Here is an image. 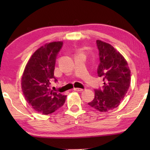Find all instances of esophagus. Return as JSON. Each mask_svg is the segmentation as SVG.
<instances>
[{"label":"esophagus","mask_w":150,"mask_h":150,"mask_svg":"<svg viewBox=\"0 0 150 150\" xmlns=\"http://www.w3.org/2000/svg\"><path fill=\"white\" fill-rule=\"evenodd\" d=\"M74 91H76L78 92H81L83 91V89H81V88H74Z\"/></svg>","instance_id":"obj_1"}]
</instances>
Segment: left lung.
Returning <instances> with one entry per match:
<instances>
[{
	"label": "left lung",
	"mask_w": 150,
	"mask_h": 150,
	"mask_svg": "<svg viewBox=\"0 0 150 150\" xmlns=\"http://www.w3.org/2000/svg\"><path fill=\"white\" fill-rule=\"evenodd\" d=\"M99 50V77L103 78V90H94L95 97L88 104L100 112H107L120 105L130 87V70L121 53L108 43L96 41Z\"/></svg>",
	"instance_id": "8db88e82"
}]
</instances>
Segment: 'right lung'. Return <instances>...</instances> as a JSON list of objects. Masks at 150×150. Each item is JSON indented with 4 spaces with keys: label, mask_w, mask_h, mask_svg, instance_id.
Wrapping results in <instances>:
<instances>
[{
    "label": "right lung",
    "mask_w": 150,
    "mask_h": 150,
    "mask_svg": "<svg viewBox=\"0 0 150 150\" xmlns=\"http://www.w3.org/2000/svg\"><path fill=\"white\" fill-rule=\"evenodd\" d=\"M62 45L63 42H52L39 48L26 63L21 79L22 91L26 102L43 115L52 113L65 102L66 96L50 88V82L55 79L57 54Z\"/></svg>",
    "instance_id": "add662e5"
}]
</instances>
